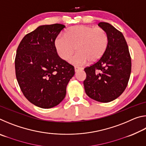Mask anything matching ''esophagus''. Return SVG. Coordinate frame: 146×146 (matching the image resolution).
I'll return each mask as SVG.
<instances>
[{
	"label": "esophagus",
	"instance_id": "obj_1",
	"mask_svg": "<svg viewBox=\"0 0 146 146\" xmlns=\"http://www.w3.org/2000/svg\"><path fill=\"white\" fill-rule=\"evenodd\" d=\"M83 70L82 68H80V67H78V66H75V72H77L79 70Z\"/></svg>",
	"mask_w": 146,
	"mask_h": 146
}]
</instances>
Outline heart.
Instances as JSON below:
<instances>
[{"mask_svg":"<svg viewBox=\"0 0 146 146\" xmlns=\"http://www.w3.org/2000/svg\"><path fill=\"white\" fill-rule=\"evenodd\" d=\"M108 44V36L104 29L84 25L71 27L66 35L60 34L55 40L56 52L64 60L70 58L76 48L78 51L70 60L75 65L99 60Z\"/></svg>","mask_w":146,"mask_h":146,"instance_id":"obj_1","label":"heart"}]
</instances>
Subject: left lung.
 I'll return each instance as SVG.
<instances>
[{"instance_id": "8db88e82", "label": "left lung", "mask_w": 146, "mask_h": 146, "mask_svg": "<svg viewBox=\"0 0 146 146\" xmlns=\"http://www.w3.org/2000/svg\"><path fill=\"white\" fill-rule=\"evenodd\" d=\"M108 36L107 49L99 60L84 69V81L89 97L100 102L115 100L127 87L131 71V59L123 34L110 24L100 23Z\"/></svg>"}]
</instances>
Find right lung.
I'll use <instances>...</instances> for the list:
<instances>
[{
	"label": "right lung",
	"instance_id": "obj_1",
	"mask_svg": "<svg viewBox=\"0 0 146 146\" xmlns=\"http://www.w3.org/2000/svg\"><path fill=\"white\" fill-rule=\"evenodd\" d=\"M65 27L60 24L38 26L24 36L17 48V82L24 97L39 108L59 104L75 75L73 66L58 55L55 46L56 36Z\"/></svg>",
	"mask_w": 146,
	"mask_h": 146
}]
</instances>
